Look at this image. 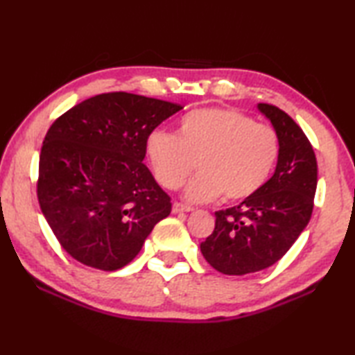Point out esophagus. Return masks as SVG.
<instances>
[{"instance_id":"esophagus-1","label":"esophagus","mask_w":355,"mask_h":355,"mask_svg":"<svg viewBox=\"0 0 355 355\" xmlns=\"http://www.w3.org/2000/svg\"><path fill=\"white\" fill-rule=\"evenodd\" d=\"M172 211L173 213H189V211H194V208L192 207H188V205H183V203H180V202H175L172 205Z\"/></svg>"}]
</instances>
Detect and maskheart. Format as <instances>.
<instances>
[{"instance_id":"obj_1","label":"heart","mask_w":355,"mask_h":355,"mask_svg":"<svg viewBox=\"0 0 355 355\" xmlns=\"http://www.w3.org/2000/svg\"><path fill=\"white\" fill-rule=\"evenodd\" d=\"M279 136L271 125L255 123L243 112L203 107L180 119L177 135L155 130L146 150L158 182L177 189L196 166L184 189L189 202H209L224 194L244 200L261 188L279 156Z\"/></svg>"}]
</instances>
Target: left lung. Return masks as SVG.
Instances as JSON below:
<instances>
[{
  "instance_id": "left-lung-1",
  "label": "left lung",
  "mask_w": 355,
  "mask_h": 355,
  "mask_svg": "<svg viewBox=\"0 0 355 355\" xmlns=\"http://www.w3.org/2000/svg\"><path fill=\"white\" fill-rule=\"evenodd\" d=\"M279 136L274 175L238 207L216 211L214 232L200 244L202 255L227 275L272 266L307 227L318 184L316 156L299 125L277 106L258 103Z\"/></svg>"
}]
</instances>
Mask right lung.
Wrapping results in <instances>:
<instances>
[{
	"label": "right lung",
	"instance_id": "right-lung-1",
	"mask_svg": "<svg viewBox=\"0 0 355 355\" xmlns=\"http://www.w3.org/2000/svg\"><path fill=\"white\" fill-rule=\"evenodd\" d=\"M180 110L182 105L136 94H101L48 130L37 197L48 225L75 260L117 271L171 214V197L142 161L147 136Z\"/></svg>",
	"mask_w": 355,
	"mask_h": 355
}]
</instances>
